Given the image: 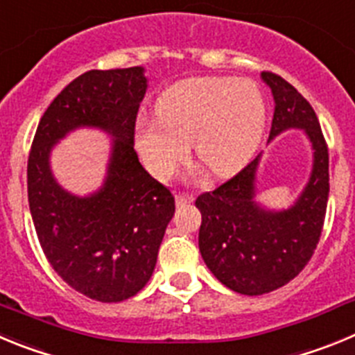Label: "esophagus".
<instances>
[{"label":"esophagus","mask_w":355,"mask_h":355,"mask_svg":"<svg viewBox=\"0 0 355 355\" xmlns=\"http://www.w3.org/2000/svg\"><path fill=\"white\" fill-rule=\"evenodd\" d=\"M194 201V196L189 193H178L177 194V205H185V203H191Z\"/></svg>","instance_id":"esophagus-1"}]
</instances>
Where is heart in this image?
I'll return each mask as SVG.
<instances>
[{
	"instance_id": "b5f03b06",
	"label": "heart",
	"mask_w": 355,
	"mask_h": 355,
	"mask_svg": "<svg viewBox=\"0 0 355 355\" xmlns=\"http://www.w3.org/2000/svg\"><path fill=\"white\" fill-rule=\"evenodd\" d=\"M159 118H139L136 145L148 170L166 178L189 152L216 175L241 168L260 141L265 98L251 79L198 78L171 86L159 101Z\"/></svg>"
}]
</instances>
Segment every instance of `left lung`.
Wrapping results in <instances>:
<instances>
[{"mask_svg":"<svg viewBox=\"0 0 355 355\" xmlns=\"http://www.w3.org/2000/svg\"><path fill=\"white\" fill-rule=\"evenodd\" d=\"M274 97L269 141L301 129L313 150L308 184L288 209H265L257 201L261 154L212 193L198 196L200 253L210 272L230 290L261 295L301 272L322 235L329 198V154L309 102L279 76L261 72Z\"/></svg>","mask_w":355,"mask_h":355,"instance_id":"left-lung-1","label":"left lung"}]
</instances>
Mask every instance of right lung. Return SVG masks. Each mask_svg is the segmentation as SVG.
<instances>
[{
    "label": "right lung",
    "instance_id": "right-lung-1",
    "mask_svg": "<svg viewBox=\"0 0 355 355\" xmlns=\"http://www.w3.org/2000/svg\"><path fill=\"white\" fill-rule=\"evenodd\" d=\"M146 88L143 67L88 70L51 102L28 159V201L44 254L65 283L94 301H125L148 283L175 214L171 191L143 168L134 150ZM85 126L110 133L112 150L101 187L78 197L55 182L50 152Z\"/></svg>",
    "mask_w": 355,
    "mask_h": 355
}]
</instances>
